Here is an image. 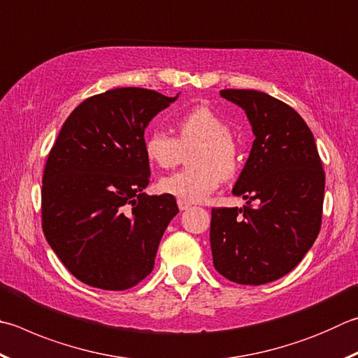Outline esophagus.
<instances>
[{
	"label": "esophagus",
	"mask_w": 358,
	"mask_h": 358,
	"mask_svg": "<svg viewBox=\"0 0 358 358\" xmlns=\"http://www.w3.org/2000/svg\"><path fill=\"white\" fill-rule=\"evenodd\" d=\"M177 203H178L180 211H186V210H189V208H191V203H187V201H185V200H178Z\"/></svg>",
	"instance_id": "1"
}]
</instances>
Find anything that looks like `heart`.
<instances>
[{
	"mask_svg": "<svg viewBox=\"0 0 358 358\" xmlns=\"http://www.w3.org/2000/svg\"><path fill=\"white\" fill-rule=\"evenodd\" d=\"M178 139L155 129L145 139V155L162 169L177 164L181 148L192 144L189 153L192 167L166 175L159 189L185 201H203L217 189L222 178H230L238 169V148L230 128L208 108H197L181 117L177 123Z\"/></svg>",
	"mask_w": 358,
	"mask_h": 358,
	"instance_id": "b5f03b06",
	"label": "heart"
}]
</instances>
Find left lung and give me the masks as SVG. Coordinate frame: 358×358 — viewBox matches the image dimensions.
Returning <instances> with one entry per match:
<instances>
[{
  "label": "left lung",
  "mask_w": 358,
  "mask_h": 358,
  "mask_svg": "<svg viewBox=\"0 0 358 358\" xmlns=\"http://www.w3.org/2000/svg\"><path fill=\"white\" fill-rule=\"evenodd\" d=\"M255 136L233 196L243 208H213V263L241 285H264L302 262L321 229L326 175L313 133L291 106L264 92L225 89Z\"/></svg>",
  "instance_id": "left-lung-1"
}]
</instances>
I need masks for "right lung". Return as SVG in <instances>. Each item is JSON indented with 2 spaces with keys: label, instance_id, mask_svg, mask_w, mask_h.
Instances as JSON below:
<instances>
[{
  "label": "right lung",
  "instance_id": "right-lung-1",
  "mask_svg": "<svg viewBox=\"0 0 358 358\" xmlns=\"http://www.w3.org/2000/svg\"><path fill=\"white\" fill-rule=\"evenodd\" d=\"M119 87L73 109L48 155L42 229L78 280L122 291L150 274L162 235L177 216L169 194L147 196L150 166L144 133L178 99Z\"/></svg>",
  "mask_w": 358,
  "mask_h": 358
}]
</instances>
